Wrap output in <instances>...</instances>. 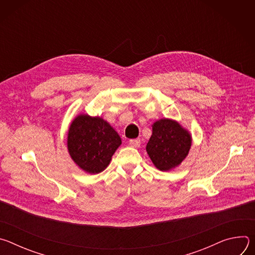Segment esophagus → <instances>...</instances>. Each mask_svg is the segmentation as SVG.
Returning a JSON list of instances; mask_svg holds the SVG:
<instances>
[{
	"instance_id": "34e87169",
	"label": "esophagus",
	"mask_w": 255,
	"mask_h": 255,
	"mask_svg": "<svg viewBox=\"0 0 255 255\" xmlns=\"http://www.w3.org/2000/svg\"><path fill=\"white\" fill-rule=\"evenodd\" d=\"M129 145L134 148H138L140 146V139H131L129 140Z\"/></svg>"
}]
</instances>
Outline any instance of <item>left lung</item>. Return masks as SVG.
Returning <instances> with one entry per match:
<instances>
[{
	"label": "left lung",
	"instance_id": "8db88e82",
	"mask_svg": "<svg viewBox=\"0 0 255 255\" xmlns=\"http://www.w3.org/2000/svg\"><path fill=\"white\" fill-rule=\"evenodd\" d=\"M192 146V135L177 121L163 118L152 125L146 151L161 171H168L185 160Z\"/></svg>",
	"mask_w": 255,
	"mask_h": 255
}]
</instances>
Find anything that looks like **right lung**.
Returning a JSON list of instances; mask_svg holds the SVG:
<instances>
[{
	"label": "right lung",
	"mask_w": 255,
	"mask_h": 255,
	"mask_svg": "<svg viewBox=\"0 0 255 255\" xmlns=\"http://www.w3.org/2000/svg\"><path fill=\"white\" fill-rule=\"evenodd\" d=\"M121 143V137L110 124L88 114L72 120L67 133V150L71 159L91 174L106 169Z\"/></svg>",
	"instance_id": "1"
}]
</instances>
